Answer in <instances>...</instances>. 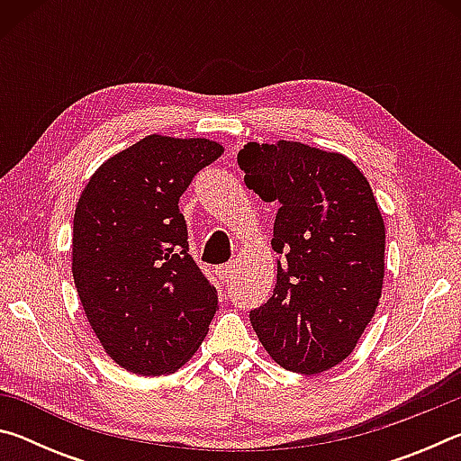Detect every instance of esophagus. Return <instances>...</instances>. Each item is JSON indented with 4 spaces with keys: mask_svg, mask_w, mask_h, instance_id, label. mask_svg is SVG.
<instances>
[{
    "mask_svg": "<svg viewBox=\"0 0 461 461\" xmlns=\"http://www.w3.org/2000/svg\"><path fill=\"white\" fill-rule=\"evenodd\" d=\"M233 268H236V264L233 262H228V264H221V267H217V275H220L221 280H228L231 276Z\"/></svg>",
    "mask_w": 461,
    "mask_h": 461,
    "instance_id": "1",
    "label": "esophagus"
}]
</instances>
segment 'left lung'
I'll use <instances>...</instances> for the list:
<instances>
[{
	"label": "left lung",
	"instance_id": "8db88e82",
	"mask_svg": "<svg viewBox=\"0 0 461 461\" xmlns=\"http://www.w3.org/2000/svg\"><path fill=\"white\" fill-rule=\"evenodd\" d=\"M238 165L248 189L278 203L276 286L249 323L285 370H330L354 352L384 283L386 228L368 178L348 156L293 140L248 142Z\"/></svg>",
	"mask_w": 461,
	"mask_h": 461
}]
</instances>
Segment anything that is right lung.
Listing matches in <instances>:
<instances>
[{
  "instance_id": "add662e5",
  "label": "right lung",
  "mask_w": 461,
  "mask_h": 461,
  "mask_svg": "<svg viewBox=\"0 0 461 461\" xmlns=\"http://www.w3.org/2000/svg\"><path fill=\"white\" fill-rule=\"evenodd\" d=\"M223 154L207 138L150 134L109 156L73 220V278L105 354L140 376L191 360L220 309L194 264L178 199Z\"/></svg>"
}]
</instances>
